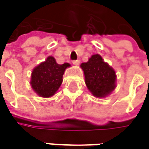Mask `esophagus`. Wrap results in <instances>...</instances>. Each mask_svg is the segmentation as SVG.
Wrapping results in <instances>:
<instances>
[{
    "label": "esophagus",
    "mask_w": 149,
    "mask_h": 149,
    "mask_svg": "<svg viewBox=\"0 0 149 149\" xmlns=\"http://www.w3.org/2000/svg\"><path fill=\"white\" fill-rule=\"evenodd\" d=\"M72 63H73V65H78L79 63H80V61H79L78 59H77V60H73Z\"/></svg>",
    "instance_id": "1"
}]
</instances>
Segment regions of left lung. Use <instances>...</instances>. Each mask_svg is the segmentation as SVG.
I'll list each match as a JSON object with an SVG mask.
<instances>
[{"instance_id": "obj_1", "label": "left lung", "mask_w": 149, "mask_h": 149, "mask_svg": "<svg viewBox=\"0 0 149 149\" xmlns=\"http://www.w3.org/2000/svg\"><path fill=\"white\" fill-rule=\"evenodd\" d=\"M80 66L84 71L86 86L94 97H105L115 90L116 72L99 54L92 55Z\"/></svg>"}]
</instances>
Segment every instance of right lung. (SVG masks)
<instances>
[{
    "mask_svg": "<svg viewBox=\"0 0 149 149\" xmlns=\"http://www.w3.org/2000/svg\"><path fill=\"white\" fill-rule=\"evenodd\" d=\"M70 66L68 63L58 65L53 57L49 56L32 72L30 84L33 90L41 97H52L63 82L65 69Z\"/></svg>",
    "mask_w": 149,
    "mask_h": 149,
    "instance_id": "add662e5",
    "label": "right lung"
}]
</instances>
